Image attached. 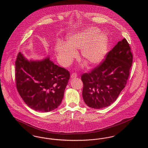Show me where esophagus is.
Wrapping results in <instances>:
<instances>
[{"instance_id":"obj_1","label":"esophagus","mask_w":148,"mask_h":148,"mask_svg":"<svg viewBox=\"0 0 148 148\" xmlns=\"http://www.w3.org/2000/svg\"><path fill=\"white\" fill-rule=\"evenodd\" d=\"M77 77V73H73L71 74V77L73 78V77Z\"/></svg>"}]
</instances>
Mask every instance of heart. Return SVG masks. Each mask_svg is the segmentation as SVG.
I'll use <instances>...</instances> for the list:
<instances>
[{"mask_svg":"<svg viewBox=\"0 0 148 148\" xmlns=\"http://www.w3.org/2000/svg\"><path fill=\"white\" fill-rule=\"evenodd\" d=\"M108 48V39L97 28L91 27L69 35L66 43L58 41L56 45L60 63L68 66L77 56L75 50H81L82 58L90 65L100 63L105 58Z\"/></svg>","mask_w":148,"mask_h":148,"instance_id":"obj_1","label":"heart"}]
</instances>
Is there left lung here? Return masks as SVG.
Returning a JSON list of instances; mask_svg holds the SVG:
<instances>
[{
  "label": "left lung",
  "mask_w": 148,
  "mask_h": 148,
  "mask_svg": "<svg viewBox=\"0 0 148 148\" xmlns=\"http://www.w3.org/2000/svg\"><path fill=\"white\" fill-rule=\"evenodd\" d=\"M133 56L126 39L119 41L106 59L91 71L82 75L83 98L94 109L110 106L125 88Z\"/></svg>",
  "instance_id": "obj_1"
}]
</instances>
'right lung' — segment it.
<instances>
[{"label":"right lung","mask_w":148,"mask_h":148,"mask_svg":"<svg viewBox=\"0 0 148 148\" xmlns=\"http://www.w3.org/2000/svg\"><path fill=\"white\" fill-rule=\"evenodd\" d=\"M15 63L16 89L29 107L48 112L60 106L70 78L69 71L54 64L49 57L29 62L21 52Z\"/></svg>","instance_id":"obj_1"}]
</instances>
